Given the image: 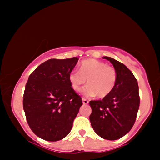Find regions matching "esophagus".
<instances>
[{"label": "esophagus", "mask_w": 160, "mask_h": 160, "mask_svg": "<svg viewBox=\"0 0 160 160\" xmlns=\"http://www.w3.org/2000/svg\"><path fill=\"white\" fill-rule=\"evenodd\" d=\"M82 101H83V104H88V103H89L88 100L85 99V98H82Z\"/></svg>", "instance_id": "34e87169"}]
</instances>
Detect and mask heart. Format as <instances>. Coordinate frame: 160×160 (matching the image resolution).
Returning a JSON list of instances; mask_svg holds the SVG:
<instances>
[{"instance_id": "1", "label": "heart", "mask_w": 160, "mask_h": 160, "mask_svg": "<svg viewBox=\"0 0 160 160\" xmlns=\"http://www.w3.org/2000/svg\"><path fill=\"white\" fill-rule=\"evenodd\" d=\"M117 80V71L114 67L95 59L82 61L79 71L72 70L69 74V81L76 91L88 81V84L81 90L86 97L108 96L115 88Z\"/></svg>"}]
</instances>
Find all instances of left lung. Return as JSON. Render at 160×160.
Here are the masks:
<instances>
[{"label": "left lung", "instance_id": "obj_1", "mask_svg": "<svg viewBox=\"0 0 160 160\" xmlns=\"http://www.w3.org/2000/svg\"><path fill=\"white\" fill-rule=\"evenodd\" d=\"M117 71L116 86L102 100L90 101L91 126L104 139L116 140L132 129L139 108V93L137 80L129 69L122 62L108 56Z\"/></svg>", "mask_w": 160, "mask_h": 160}]
</instances>
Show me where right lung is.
<instances>
[{"mask_svg":"<svg viewBox=\"0 0 160 160\" xmlns=\"http://www.w3.org/2000/svg\"><path fill=\"white\" fill-rule=\"evenodd\" d=\"M78 59H50L32 72L25 85L23 108L27 122L32 132L46 141L65 138L83 104L69 81Z\"/></svg>","mask_w":160,"mask_h":160,"instance_id":"1","label":"right lung"}]
</instances>
